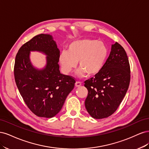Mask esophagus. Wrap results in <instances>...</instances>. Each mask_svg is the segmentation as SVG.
I'll return each instance as SVG.
<instances>
[{
	"instance_id": "obj_1",
	"label": "esophagus",
	"mask_w": 149,
	"mask_h": 149,
	"mask_svg": "<svg viewBox=\"0 0 149 149\" xmlns=\"http://www.w3.org/2000/svg\"><path fill=\"white\" fill-rule=\"evenodd\" d=\"M81 84H82V83L81 82H79V81H76L75 83L76 87H79V86H81Z\"/></svg>"
}]
</instances>
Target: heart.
<instances>
[{
  "label": "heart",
  "mask_w": 149,
  "mask_h": 149,
  "mask_svg": "<svg viewBox=\"0 0 149 149\" xmlns=\"http://www.w3.org/2000/svg\"><path fill=\"white\" fill-rule=\"evenodd\" d=\"M109 54L106 45L97 40L81 39L71 43L68 51L60 53L59 62L65 74H69L78 65L79 76L88 74L89 76L97 75L104 66Z\"/></svg>",
  "instance_id": "heart-1"
}]
</instances>
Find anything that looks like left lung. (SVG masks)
Returning <instances> with one entry per match:
<instances>
[{
	"label": "left lung",
	"mask_w": 149,
	"mask_h": 149,
	"mask_svg": "<svg viewBox=\"0 0 149 149\" xmlns=\"http://www.w3.org/2000/svg\"><path fill=\"white\" fill-rule=\"evenodd\" d=\"M128 57L116 42L100 73L84 81L88 91L85 107L92 118H106L117 110L127 93L130 79Z\"/></svg>",
	"instance_id": "8db88e82"
}]
</instances>
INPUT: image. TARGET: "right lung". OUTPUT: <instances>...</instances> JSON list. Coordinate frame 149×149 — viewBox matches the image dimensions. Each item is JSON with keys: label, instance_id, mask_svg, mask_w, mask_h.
Returning <instances> with one entry per match:
<instances>
[{"label": "right lung", "instance_id": "add662e5", "mask_svg": "<svg viewBox=\"0 0 149 149\" xmlns=\"http://www.w3.org/2000/svg\"><path fill=\"white\" fill-rule=\"evenodd\" d=\"M47 55L43 69H36L29 60L30 51ZM60 50L52 36L40 34L24 44L15 61L14 77L17 86L26 106L34 114L51 118L60 111L75 80L60 73Z\"/></svg>", "mask_w": 149, "mask_h": 149}]
</instances>
